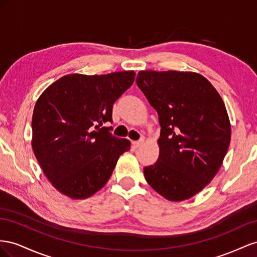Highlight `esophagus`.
Listing matches in <instances>:
<instances>
[{"label":"esophagus","mask_w":257,"mask_h":257,"mask_svg":"<svg viewBox=\"0 0 257 257\" xmlns=\"http://www.w3.org/2000/svg\"><path fill=\"white\" fill-rule=\"evenodd\" d=\"M143 144V140H140V141H134L133 142V145H134V148L135 149H138V148H140V146Z\"/></svg>","instance_id":"esophagus-1"}]
</instances>
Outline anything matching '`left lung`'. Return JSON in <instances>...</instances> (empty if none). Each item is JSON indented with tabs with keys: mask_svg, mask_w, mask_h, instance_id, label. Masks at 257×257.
Returning a JSON list of instances; mask_svg holds the SVG:
<instances>
[{
	"mask_svg": "<svg viewBox=\"0 0 257 257\" xmlns=\"http://www.w3.org/2000/svg\"><path fill=\"white\" fill-rule=\"evenodd\" d=\"M137 85L156 109L159 157L144 168L151 187L170 201L189 199L221 168L231 128L224 101L195 72L140 71Z\"/></svg>",
	"mask_w": 257,
	"mask_h": 257,
	"instance_id": "obj_1",
	"label": "left lung"
}]
</instances>
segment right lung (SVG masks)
Here are the masks:
<instances>
[{
	"label": "right lung",
	"mask_w": 257,
	"mask_h": 257,
	"mask_svg": "<svg viewBox=\"0 0 257 257\" xmlns=\"http://www.w3.org/2000/svg\"><path fill=\"white\" fill-rule=\"evenodd\" d=\"M135 71L65 75L47 87L34 106L32 149L58 192L85 199L103 187L130 141L103 123L115 101L134 84Z\"/></svg>",
	"instance_id": "add662e5"
}]
</instances>
